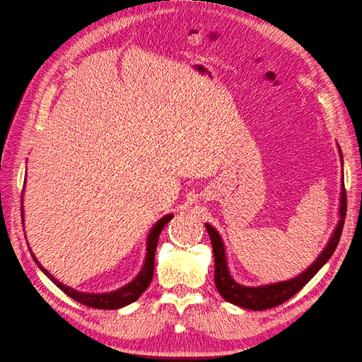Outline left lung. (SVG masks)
Returning <instances> with one entry per match:
<instances>
[{"label": "left lung", "mask_w": 362, "mask_h": 362, "mask_svg": "<svg viewBox=\"0 0 362 362\" xmlns=\"http://www.w3.org/2000/svg\"><path fill=\"white\" fill-rule=\"evenodd\" d=\"M338 146V145H337ZM339 158L343 164V154L341 149L338 146ZM346 192H344V181L341 180V193H339V206H338V223L332 231L329 242L320 252V255L315 258V261L310 267H306L300 272L298 276H294L287 281H279L275 284H267V286H258V287H249L243 284L237 282L228 267V258H226V249L223 245V240L217 229L210 223H205V228L211 238L213 252H214V284L217 291L222 294V298L229 303H234L240 308L252 310V311H262L273 308L288 300L290 298L300 291L306 284H308L313 276L319 272L334 254V250L339 242V237L343 233L344 218H346Z\"/></svg>", "instance_id": "1"}]
</instances>
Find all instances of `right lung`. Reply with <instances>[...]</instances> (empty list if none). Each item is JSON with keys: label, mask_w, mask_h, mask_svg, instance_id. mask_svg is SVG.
Here are the masks:
<instances>
[{"label": "right lung", "mask_w": 362, "mask_h": 362, "mask_svg": "<svg viewBox=\"0 0 362 362\" xmlns=\"http://www.w3.org/2000/svg\"><path fill=\"white\" fill-rule=\"evenodd\" d=\"M24 187H25V182H24ZM23 202H24V199L21 201V216H23V225H24V205H23ZM172 217H173V214L163 216L160 221H157V223L151 228V231H149L148 238H146L145 261H144V266H141V269L139 272V275L133 281L128 282L127 286L120 287L115 291L86 293V291L75 290L69 286H64V284H62L57 278H54L47 269H43V266L37 261L35 254L31 252V247H30V254H31L33 259L36 261V264L39 266V269L43 273H45V275L54 284H56V286L63 293H66L69 298H72L74 300L80 302L86 306H92V308H98V310H119V308H122V306H127L129 303L136 302L141 296V293H144L149 287L152 276H154V261H156V249H157V245H158V237H160L161 229L170 222Z\"/></svg>", "instance_id": "right-lung-1"}]
</instances>
